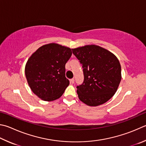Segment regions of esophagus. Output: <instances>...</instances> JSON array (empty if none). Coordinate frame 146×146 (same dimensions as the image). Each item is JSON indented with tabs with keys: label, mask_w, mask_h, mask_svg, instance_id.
Returning <instances> with one entry per match:
<instances>
[{
	"label": "esophagus",
	"mask_w": 146,
	"mask_h": 146,
	"mask_svg": "<svg viewBox=\"0 0 146 146\" xmlns=\"http://www.w3.org/2000/svg\"><path fill=\"white\" fill-rule=\"evenodd\" d=\"M70 83H71V84H74V82H75V80H74L73 78H72V79H70Z\"/></svg>",
	"instance_id": "1"
}]
</instances>
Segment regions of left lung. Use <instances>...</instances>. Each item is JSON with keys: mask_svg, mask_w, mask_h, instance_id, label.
Returning <instances> with one entry per match:
<instances>
[{"mask_svg": "<svg viewBox=\"0 0 146 146\" xmlns=\"http://www.w3.org/2000/svg\"><path fill=\"white\" fill-rule=\"evenodd\" d=\"M83 68L84 80L76 87L78 98L96 107L109 100L121 80L120 62L114 54L100 46L91 44L72 49Z\"/></svg>", "mask_w": 146, "mask_h": 146, "instance_id": "8db88e82", "label": "left lung"}]
</instances>
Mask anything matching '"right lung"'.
I'll return each mask as SVG.
<instances>
[{"label":"right lung","mask_w":146,"mask_h":146,"mask_svg":"<svg viewBox=\"0 0 146 146\" xmlns=\"http://www.w3.org/2000/svg\"><path fill=\"white\" fill-rule=\"evenodd\" d=\"M71 55L70 48L53 43L39 47L29 57L25 76L32 91L39 98L50 102L64 93L70 84L65 76V65Z\"/></svg>","instance_id":"1"}]
</instances>
